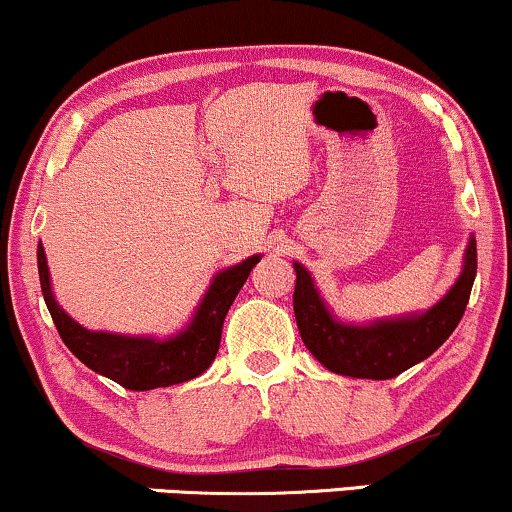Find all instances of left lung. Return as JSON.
I'll return each instance as SVG.
<instances>
[{
  "mask_svg": "<svg viewBox=\"0 0 512 512\" xmlns=\"http://www.w3.org/2000/svg\"><path fill=\"white\" fill-rule=\"evenodd\" d=\"M296 269L293 313L303 344L327 370L349 378L390 380L421 363L460 325L477 276V240L469 238L462 274L455 286L426 313H414L368 325H346L330 313L303 264Z\"/></svg>",
  "mask_w": 512,
  "mask_h": 512,
  "instance_id": "8db88e82",
  "label": "left lung"
}]
</instances>
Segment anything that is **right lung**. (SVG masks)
<instances>
[{
    "mask_svg": "<svg viewBox=\"0 0 512 512\" xmlns=\"http://www.w3.org/2000/svg\"><path fill=\"white\" fill-rule=\"evenodd\" d=\"M260 257L262 255H252L216 274L202 303L197 305L190 325L168 339L125 337V334L91 332L81 327L55 301L43 243H38V274L45 305H48L52 322L67 349L81 363H86L88 368L105 378L115 380L117 385L144 392L185 383L211 366L216 351H219L228 308L236 301L238 291L243 289Z\"/></svg>",
    "mask_w": 512,
    "mask_h": 512,
    "instance_id": "right-lung-1",
    "label": "right lung"
}]
</instances>
